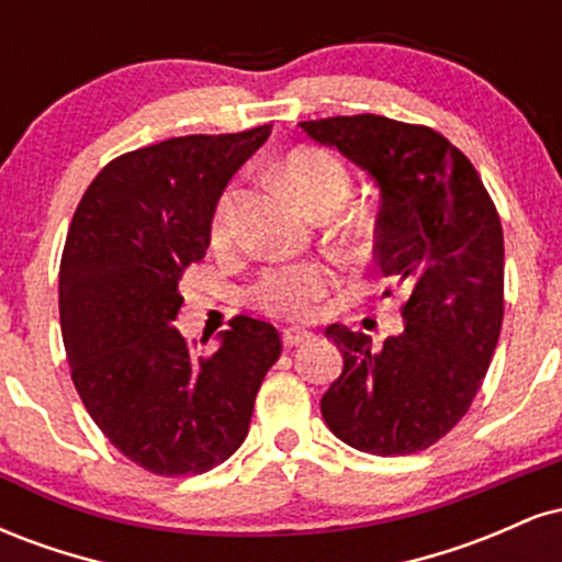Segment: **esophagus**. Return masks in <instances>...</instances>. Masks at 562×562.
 Masks as SVG:
<instances>
[{"instance_id":"34e87169","label":"esophagus","mask_w":562,"mask_h":562,"mask_svg":"<svg viewBox=\"0 0 562 562\" xmlns=\"http://www.w3.org/2000/svg\"><path fill=\"white\" fill-rule=\"evenodd\" d=\"M306 340H312V333L299 330V327H288V330H282V344H285L288 348L306 344Z\"/></svg>"}]
</instances>
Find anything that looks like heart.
<instances>
[{
    "label": "heart",
    "mask_w": 562,
    "mask_h": 562,
    "mask_svg": "<svg viewBox=\"0 0 562 562\" xmlns=\"http://www.w3.org/2000/svg\"><path fill=\"white\" fill-rule=\"evenodd\" d=\"M280 177L290 187L301 205L314 214L335 211L348 195V171L338 158L319 147H295L280 160ZM235 240V190L218 198L211 216V245L218 250L229 248ZM333 285V269L327 263L301 261L269 267L259 274L248 290L250 301L261 312L280 319H308L317 312V303L325 299Z\"/></svg>",
    "instance_id": "obj_1"
}]
</instances>
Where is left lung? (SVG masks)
<instances>
[{
  "mask_svg": "<svg viewBox=\"0 0 562 562\" xmlns=\"http://www.w3.org/2000/svg\"><path fill=\"white\" fill-rule=\"evenodd\" d=\"M301 128L378 184V269L409 290L404 330L380 348L327 327L344 372L322 396V417L348 447L415 454L465 417L494 357L505 314L499 214L473 164L434 128L372 113Z\"/></svg>",
  "mask_w": 562,
  "mask_h": 562,
  "instance_id": "left-lung-1",
  "label": "left lung"
}]
</instances>
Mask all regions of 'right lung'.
I'll return each mask as SVG.
<instances>
[{
    "mask_svg": "<svg viewBox=\"0 0 562 562\" xmlns=\"http://www.w3.org/2000/svg\"><path fill=\"white\" fill-rule=\"evenodd\" d=\"M272 126L190 134L111 160L83 192L60 261L70 378L97 428L158 475H195L248 436L280 333L237 317L209 357L173 327L179 280L211 243V216Z\"/></svg>",
    "mask_w": 562,
    "mask_h": 562,
    "instance_id": "obj_1",
    "label": "right lung"
}]
</instances>
